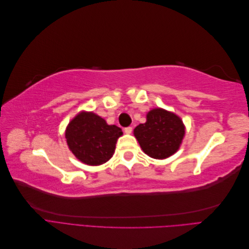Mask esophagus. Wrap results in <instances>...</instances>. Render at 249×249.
<instances>
[{"label": "esophagus", "instance_id": "esophagus-1", "mask_svg": "<svg viewBox=\"0 0 249 249\" xmlns=\"http://www.w3.org/2000/svg\"><path fill=\"white\" fill-rule=\"evenodd\" d=\"M132 131H133V127H132V126H126V127H124V133H125V134H131Z\"/></svg>", "mask_w": 249, "mask_h": 249}]
</instances>
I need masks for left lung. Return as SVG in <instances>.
I'll list each match as a JSON object with an SVG mask.
<instances>
[{"instance_id": "obj_1", "label": "left lung", "mask_w": 249, "mask_h": 249, "mask_svg": "<svg viewBox=\"0 0 249 249\" xmlns=\"http://www.w3.org/2000/svg\"><path fill=\"white\" fill-rule=\"evenodd\" d=\"M134 135L147 156L165 159L178 149L185 126L178 116L158 108L148 112L146 123L135 127Z\"/></svg>"}]
</instances>
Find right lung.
<instances>
[{"label":"right lung","mask_w":249,"mask_h":249,"mask_svg":"<svg viewBox=\"0 0 249 249\" xmlns=\"http://www.w3.org/2000/svg\"><path fill=\"white\" fill-rule=\"evenodd\" d=\"M122 135L120 127L107 124L92 112H82L70 123L65 138L80 161L87 165H101L111 159Z\"/></svg>","instance_id":"right-lung-1"}]
</instances>
